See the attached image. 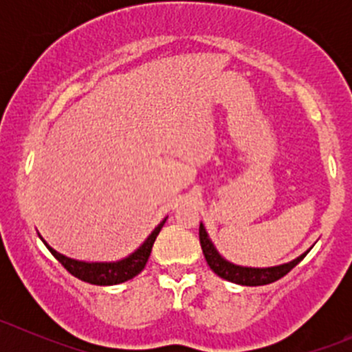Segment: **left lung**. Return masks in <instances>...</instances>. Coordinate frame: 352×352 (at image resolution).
Instances as JSON below:
<instances>
[{"label": "left lung", "instance_id": "8db88e82", "mask_svg": "<svg viewBox=\"0 0 352 352\" xmlns=\"http://www.w3.org/2000/svg\"><path fill=\"white\" fill-rule=\"evenodd\" d=\"M199 240H201L202 254H204L206 262H208L209 267L212 269V272L218 274L219 278L226 279V281L242 286H264L278 281L283 276H286L294 265L300 264L305 258V255L310 252V248H308L305 254H301L300 257H296L294 261L286 262V264L281 265H274V267H243V265L232 264V262H228L225 257L219 255V252L216 250V247L212 245L211 239H209L208 232H206L202 223L201 226H199Z\"/></svg>", "mask_w": 352, "mask_h": 352}]
</instances>
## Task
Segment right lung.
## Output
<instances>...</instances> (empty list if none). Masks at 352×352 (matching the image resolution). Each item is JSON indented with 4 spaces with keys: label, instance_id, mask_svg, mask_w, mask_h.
I'll use <instances>...</instances> for the list:
<instances>
[{
    "label": "right lung",
    "instance_id": "right-lung-1",
    "mask_svg": "<svg viewBox=\"0 0 352 352\" xmlns=\"http://www.w3.org/2000/svg\"><path fill=\"white\" fill-rule=\"evenodd\" d=\"M166 218L160 223L158 226L151 232V235L144 240L143 245H141L138 250H134L133 254L127 255L126 258L117 262H83V261H76V258H69L66 255L59 254L56 252L54 248L49 247L45 243V240H41L45 243V247L49 248L52 255L65 265V269L67 272L74 276V278L81 279L85 283H90V285H97V286H112V285H120V283H126L129 279H133L134 276L140 274L141 271L146 265L148 258H150L151 248H153V243L158 236L160 230L163 228L165 225Z\"/></svg>",
    "mask_w": 352,
    "mask_h": 352
}]
</instances>
